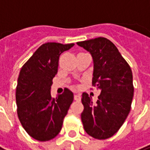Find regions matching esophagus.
<instances>
[{
	"instance_id": "obj_1",
	"label": "esophagus",
	"mask_w": 150,
	"mask_h": 150,
	"mask_svg": "<svg viewBox=\"0 0 150 150\" xmlns=\"http://www.w3.org/2000/svg\"><path fill=\"white\" fill-rule=\"evenodd\" d=\"M74 100L77 101L81 100V96H80L79 94H76V95H74Z\"/></svg>"
}]
</instances>
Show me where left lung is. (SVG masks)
Returning <instances> with one entry per match:
<instances>
[{
	"label": "left lung",
	"mask_w": 150,
	"mask_h": 150,
	"mask_svg": "<svg viewBox=\"0 0 150 150\" xmlns=\"http://www.w3.org/2000/svg\"><path fill=\"white\" fill-rule=\"evenodd\" d=\"M77 44L91 54L92 85L101 92L96 104L88 94H82L81 122L89 136L105 140L120 129L131 110L134 96L132 69L107 38H95Z\"/></svg>",
	"instance_id": "obj_1"
}]
</instances>
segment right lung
<instances>
[{"mask_svg": "<svg viewBox=\"0 0 150 150\" xmlns=\"http://www.w3.org/2000/svg\"><path fill=\"white\" fill-rule=\"evenodd\" d=\"M73 45L45 43L20 70L15 94L17 112L23 127L35 140L47 141L57 136L73 102V94L69 89L56 98L51 97L50 89L59 55Z\"/></svg>", "mask_w": 150, "mask_h": 150, "instance_id": "add662e5", "label": "right lung"}]
</instances>
